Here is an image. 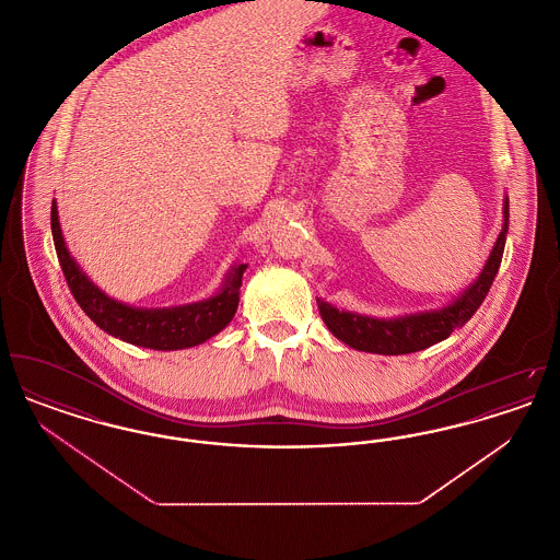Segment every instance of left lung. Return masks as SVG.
Segmentation results:
<instances>
[{"instance_id":"1","label":"left lung","mask_w":560,"mask_h":560,"mask_svg":"<svg viewBox=\"0 0 560 560\" xmlns=\"http://www.w3.org/2000/svg\"><path fill=\"white\" fill-rule=\"evenodd\" d=\"M506 233L508 199L504 201L502 233L495 241L493 252L482 268L479 279L453 304L441 308V311L409 315V317H400V319H372V317L338 311L331 304L317 300L320 317L338 340H342L345 345L357 348V350L375 352V354H407V352H418V350L432 347V345L450 338L452 331L464 327L466 320L477 313V308L491 290L493 279L502 265Z\"/></svg>"}]
</instances>
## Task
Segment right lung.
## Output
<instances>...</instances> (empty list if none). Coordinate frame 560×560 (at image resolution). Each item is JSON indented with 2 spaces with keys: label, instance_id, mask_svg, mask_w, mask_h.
<instances>
[{
  "label": "right lung",
  "instance_id": "obj_1",
  "mask_svg": "<svg viewBox=\"0 0 560 560\" xmlns=\"http://www.w3.org/2000/svg\"><path fill=\"white\" fill-rule=\"evenodd\" d=\"M52 237L58 262L65 272L67 285L78 300L81 311L94 320L103 331L130 342L136 347L153 350H178V348L197 347L208 338L222 331L235 317L240 304V288L243 270L247 265L233 268L226 277L222 292L206 302L178 306V308H132L117 300H110L101 292L75 265L69 256L67 245L60 233L56 201H52Z\"/></svg>",
  "mask_w": 560,
  "mask_h": 560
}]
</instances>
